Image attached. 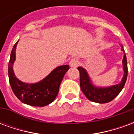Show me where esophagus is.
Here are the masks:
<instances>
[{"label":"esophagus","instance_id":"obj_1","mask_svg":"<svg viewBox=\"0 0 134 134\" xmlns=\"http://www.w3.org/2000/svg\"><path fill=\"white\" fill-rule=\"evenodd\" d=\"M79 64H80V61L78 60V59H77V58L72 59L70 62V67H77Z\"/></svg>","mask_w":134,"mask_h":134}]
</instances>
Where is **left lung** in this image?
Listing matches in <instances>:
<instances>
[{
	"label": "left lung",
	"mask_w": 134,
	"mask_h": 134,
	"mask_svg": "<svg viewBox=\"0 0 134 134\" xmlns=\"http://www.w3.org/2000/svg\"><path fill=\"white\" fill-rule=\"evenodd\" d=\"M121 50L124 53V59L122 61L124 75L119 84L107 87H96L92 83L87 71L81 67H77V70L80 72V85L81 90L88 100L98 103H106L113 100L121 93L126 82L128 75L126 56L125 54V51L123 46L121 47Z\"/></svg>",
	"instance_id": "obj_1"
}]
</instances>
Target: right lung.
Masks as SVG:
<instances>
[{
    "instance_id": "obj_1",
    "label": "right lung",
    "mask_w": 134,
    "mask_h": 134,
    "mask_svg": "<svg viewBox=\"0 0 134 134\" xmlns=\"http://www.w3.org/2000/svg\"><path fill=\"white\" fill-rule=\"evenodd\" d=\"M18 41L12 49L8 63V78L10 87L15 96L22 103L32 106H46L55 100L62 80L70 69V66L57 67L44 80L36 83L28 84L20 81L15 76L13 70Z\"/></svg>"
}]
</instances>
